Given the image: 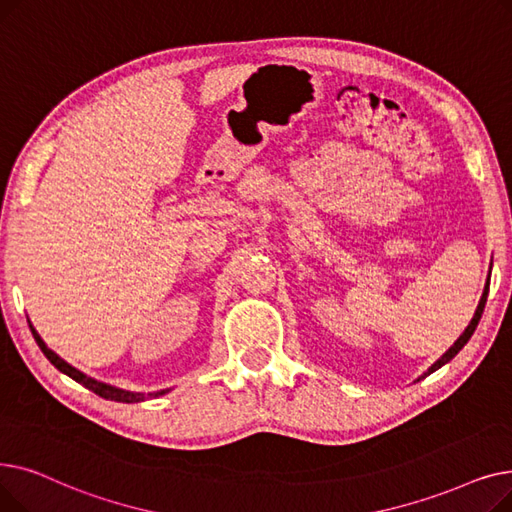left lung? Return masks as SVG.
Wrapping results in <instances>:
<instances>
[{"mask_svg": "<svg viewBox=\"0 0 512 512\" xmlns=\"http://www.w3.org/2000/svg\"><path fill=\"white\" fill-rule=\"evenodd\" d=\"M488 291H490V275H488V283H485V287H483V294H481V300H479V304H477V310H475V314H473V319H471V323H469V327L465 329V333H462L456 342H454V346L440 358L437 362H433L431 367L427 369V373L425 375H421L419 379H423V377H427V375H431L433 371H437L440 367H444L446 362H450L462 348H465V344L469 342L471 339V335L475 333V329H477V325H479V319H481V314H483V308H485V302H488ZM417 379V381H419Z\"/></svg>", "mask_w": 512, "mask_h": 512, "instance_id": "1", "label": "left lung"}]
</instances>
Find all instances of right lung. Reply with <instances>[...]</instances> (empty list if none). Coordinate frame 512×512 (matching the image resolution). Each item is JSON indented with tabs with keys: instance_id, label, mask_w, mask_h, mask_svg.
<instances>
[{
	"instance_id": "right-lung-1",
	"label": "right lung",
	"mask_w": 512,
	"mask_h": 512,
	"mask_svg": "<svg viewBox=\"0 0 512 512\" xmlns=\"http://www.w3.org/2000/svg\"><path fill=\"white\" fill-rule=\"evenodd\" d=\"M31 327V331H33V337H35V342H37V346L41 348V352L45 354V358L50 360L54 367L60 371V373H64V375H68L70 379H75L77 383H81V385H85L87 389H91L93 394H97L100 398H106V400H114V402H125V404H135V402H143V400H148V398H158V396H164L168 389H160V392H154V394H141V392H127V389H120V387H114V385H108V383H102V381H97V379H93V377H87L85 373H81L79 369H75V367H70V364L66 362V360H62L54 350H50L45 346V342L41 339V335L35 331V327L33 325H29Z\"/></svg>"
}]
</instances>
